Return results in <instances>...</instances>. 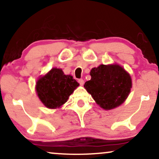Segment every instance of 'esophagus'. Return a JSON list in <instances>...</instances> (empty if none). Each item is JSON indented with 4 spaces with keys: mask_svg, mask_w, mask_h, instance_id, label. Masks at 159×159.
<instances>
[{
    "mask_svg": "<svg viewBox=\"0 0 159 159\" xmlns=\"http://www.w3.org/2000/svg\"><path fill=\"white\" fill-rule=\"evenodd\" d=\"M78 82H79V83L80 84V85H83L84 84V80L83 79H80L78 80Z\"/></svg>",
    "mask_w": 159,
    "mask_h": 159,
    "instance_id": "obj_1",
    "label": "esophagus"
}]
</instances>
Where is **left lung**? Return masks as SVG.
<instances>
[{"instance_id":"8db88e82","label":"left lung","mask_w":159,"mask_h":159,"mask_svg":"<svg viewBox=\"0 0 159 159\" xmlns=\"http://www.w3.org/2000/svg\"><path fill=\"white\" fill-rule=\"evenodd\" d=\"M90 75L91 80L84 87L103 109H112L121 105L132 88L129 75L119 65H100L92 69Z\"/></svg>"}]
</instances>
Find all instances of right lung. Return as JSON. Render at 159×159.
I'll return each instance as SVG.
<instances>
[{"label":"right lung","instance_id":"obj_1","mask_svg":"<svg viewBox=\"0 0 159 159\" xmlns=\"http://www.w3.org/2000/svg\"><path fill=\"white\" fill-rule=\"evenodd\" d=\"M79 85L72 76L65 75L61 69H52L37 82L36 90L42 103L49 108L60 107Z\"/></svg>","mask_w":159,"mask_h":159}]
</instances>
